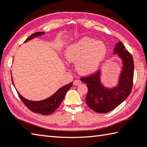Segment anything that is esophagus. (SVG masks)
Returning <instances> with one entry per match:
<instances>
[{"label": "esophagus", "instance_id": "obj_1", "mask_svg": "<svg viewBox=\"0 0 147 147\" xmlns=\"http://www.w3.org/2000/svg\"><path fill=\"white\" fill-rule=\"evenodd\" d=\"M81 84V81H80V80H75L74 81V84L75 86H77V85H79Z\"/></svg>", "mask_w": 147, "mask_h": 147}]
</instances>
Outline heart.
<instances>
[{"label": "heart", "mask_w": 147, "mask_h": 147, "mask_svg": "<svg viewBox=\"0 0 147 147\" xmlns=\"http://www.w3.org/2000/svg\"><path fill=\"white\" fill-rule=\"evenodd\" d=\"M107 47L102 41L85 37L66 48L64 56L68 62L77 63L79 73L88 75L95 72L106 59Z\"/></svg>", "instance_id": "heart-1"}]
</instances>
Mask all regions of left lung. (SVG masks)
I'll list each match as a JSON object with an SVG mask.
<instances>
[{"label": "left lung", "instance_id": "8db88e82", "mask_svg": "<svg viewBox=\"0 0 147 147\" xmlns=\"http://www.w3.org/2000/svg\"><path fill=\"white\" fill-rule=\"evenodd\" d=\"M114 54H117L123 61L122 71L117 87L109 89L102 86L99 70L95 74L81 78V81L87 84L88 89L86 102L91 109L98 113H107L115 109L132 91L134 68L132 55L121 41L116 44Z\"/></svg>", "mask_w": 147, "mask_h": 147}]
</instances>
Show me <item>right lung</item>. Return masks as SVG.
<instances>
[{
	"label": "right lung",
	"instance_id": "right-lung-1",
	"mask_svg": "<svg viewBox=\"0 0 147 147\" xmlns=\"http://www.w3.org/2000/svg\"><path fill=\"white\" fill-rule=\"evenodd\" d=\"M44 33H45L44 32H35L27 38V40L25 41V42L32 39V38H34L36 36H39L42 35ZM11 80L13 84L12 77ZM71 86H72V82H70V84L64 86L58 90L57 92L55 93L51 97L41 101L34 102L28 100L24 98L23 96H22L18 91L17 93L21 100L23 102V103L26 105V106L31 111L36 113H39V114L41 115H50L54 112L57 108L59 107V105L61 104L66 92L71 87Z\"/></svg>",
	"mask_w": 147,
	"mask_h": 147
}]
</instances>
